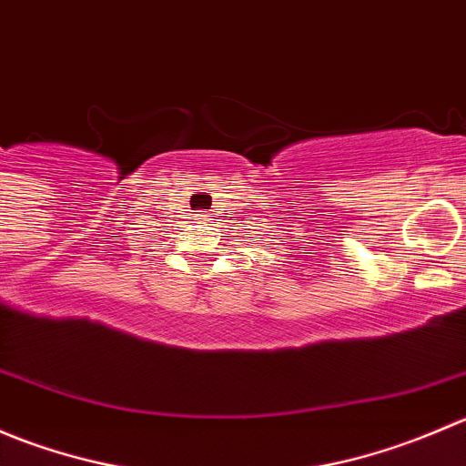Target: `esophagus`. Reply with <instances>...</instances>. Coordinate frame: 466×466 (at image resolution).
Listing matches in <instances>:
<instances>
[{"label":"esophagus","mask_w":466,"mask_h":466,"mask_svg":"<svg viewBox=\"0 0 466 466\" xmlns=\"http://www.w3.org/2000/svg\"><path fill=\"white\" fill-rule=\"evenodd\" d=\"M200 218H203V220H211L209 214H200Z\"/></svg>","instance_id":"34e87169"}]
</instances>
